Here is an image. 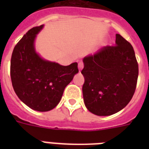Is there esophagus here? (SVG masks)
Here are the masks:
<instances>
[{"instance_id":"esophagus-1","label":"esophagus","mask_w":149,"mask_h":149,"mask_svg":"<svg viewBox=\"0 0 149 149\" xmlns=\"http://www.w3.org/2000/svg\"><path fill=\"white\" fill-rule=\"evenodd\" d=\"M84 63H83V62H79V63H78V68H79V71L83 70V68H84Z\"/></svg>"}]
</instances>
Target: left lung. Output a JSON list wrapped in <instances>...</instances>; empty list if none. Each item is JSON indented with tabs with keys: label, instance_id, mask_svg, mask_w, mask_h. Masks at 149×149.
Returning a JSON list of instances; mask_svg holds the SVG:
<instances>
[{
	"label": "left lung",
	"instance_id": "8db88e82",
	"mask_svg": "<svg viewBox=\"0 0 149 149\" xmlns=\"http://www.w3.org/2000/svg\"><path fill=\"white\" fill-rule=\"evenodd\" d=\"M84 63L83 95L89 111L109 116L127 106L139 77V64L131 43L116 34L115 45L86 56Z\"/></svg>",
	"mask_w": 149,
	"mask_h": 149
}]
</instances>
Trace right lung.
<instances>
[{
    "mask_svg": "<svg viewBox=\"0 0 149 149\" xmlns=\"http://www.w3.org/2000/svg\"><path fill=\"white\" fill-rule=\"evenodd\" d=\"M43 25L28 31L13 50L10 79L21 100L35 111H49L59 103L65 86L79 72L78 64L61 65L36 53L34 41Z\"/></svg>",
    "mask_w": 149,
    "mask_h": 149,
    "instance_id": "add662e5",
    "label": "right lung"
}]
</instances>
